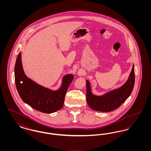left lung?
Returning <instances> with one entry per match:
<instances>
[{"instance_id": "left-lung-1", "label": "left lung", "mask_w": 151, "mask_h": 151, "mask_svg": "<svg viewBox=\"0 0 151 151\" xmlns=\"http://www.w3.org/2000/svg\"><path fill=\"white\" fill-rule=\"evenodd\" d=\"M135 84V71L133 64L131 72L126 82L120 88L102 95L92 93L89 81L86 80V102L89 106L95 111L109 112L119 108L132 92Z\"/></svg>"}]
</instances>
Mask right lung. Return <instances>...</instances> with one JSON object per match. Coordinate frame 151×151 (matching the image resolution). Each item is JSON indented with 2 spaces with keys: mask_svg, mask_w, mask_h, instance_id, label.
<instances>
[{
  "mask_svg": "<svg viewBox=\"0 0 151 151\" xmlns=\"http://www.w3.org/2000/svg\"><path fill=\"white\" fill-rule=\"evenodd\" d=\"M73 79L71 73L65 75L57 90H52L37 84L25 73L22 65V52H19L14 65L16 88L22 100L34 109L50 114L63 106L65 95Z\"/></svg>",
  "mask_w": 151,
  "mask_h": 151,
  "instance_id": "obj_1",
  "label": "right lung"
}]
</instances>
